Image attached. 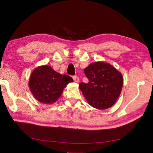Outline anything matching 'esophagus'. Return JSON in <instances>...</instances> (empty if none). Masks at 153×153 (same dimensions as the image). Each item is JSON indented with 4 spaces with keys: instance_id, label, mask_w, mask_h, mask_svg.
<instances>
[{
    "instance_id": "1",
    "label": "esophagus",
    "mask_w": 153,
    "mask_h": 153,
    "mask_svg": "<svg viewBox=\"0 0 153 153\" xmlns=\"http://www.w3.org/2000/svg\"><path fill=\"white\" fill-rule=\"evenodd\" d=\"M73 78L74 81H75V82H79V81H80L79 77L77 76H73Z\"/></svg>"
}]
</instances>
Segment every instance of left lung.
<instances>
[{
    "label": "left lung",
    "instance_id": "left-lung-1",
    "mask_svg": "<svg viewBox=\"0 0 153 153\" xmlns=\"http://www.w3.org/2000/svg\"><path fill=\"white\" fill-rule=\"evenodd\" d=\"M89 82H82L79 88L89 104L105 110L113 106L121 94L123 85L122 74L104 62H96L84 69Z\"/></svg>",
    "mask_w": 153,
    "mask_h": 153
}]
</instances>
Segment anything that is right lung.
I'll return each mask as SVG.
<instances>
[{
	"label": "right lung",
	"instance_id": "obj_1",
	"mask_svg": "<svg viewBox=\"0 0 153 153\" xmlns=\"http://www.w3.org/2000/svg\"><path fill=\"white\" fill-rule=\"evenodd\" d=\"M73 78L61 75L50 66H41L31 73L29 85L34 98L39 102L52 104L61 96L63 90Z\"/></svg>",
	"mask_w": 153,
	"mask_h": 153
}]
</instances>
